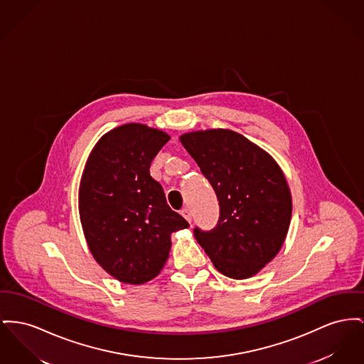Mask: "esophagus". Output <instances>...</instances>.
<instances>
[{
	"label": "esophagus",
	"mask_w": 364,
	"mask_h": 364,
	"mask_svg": "<svg viewBox=\"0 0 364 364\" xmlns=\"http://www.w3.org/2000/svg\"><path fill=\"white\" fill-rule=\"evenodd\" d=\"M180 213L181 215L188 221V223H191V220H193V215H191V210L188 209V208H183L181 210H180Z\"/></svg>",
	"instance_id": "34e87169"
}]
</instances>
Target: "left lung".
I'll return each instance as SVG.
<instances>
[{
	"mask_svg": "<svg viewBox=\"0 0 364 364\" xmlns=\"http://www.w3.org/2000/svg\"><path fill=\"white\" fill-rule=\"evenodd\" d=\"M220 205L210 231L193 235L223 275L246 279L274 259L291 218V195L275 159L240 133L210 129L180 137Z\"/></svg>",
	"mask_w": 364,
	"mask_h": 364,
	"instance_id": "left-lung-1",
	"label": "left lung"
}]
</instances>
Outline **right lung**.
<instances>
[{
  "label": "right lung",
  "instance_id": "obj_1",
  "mask_svg": "<svg viewBox=\"0 0 364 364\" xmlns=\"http://www.w3.org/2000/svg\"><path fill=\"white\" fill-rule=\"evenodd\" d=\"M169 134L141 124L106 133L86 161L80 215L90 253L111 277L129 284L155 278L171 250V235L190 224L173 212L150 176Z\"/></svg>",
  "mask_w": 364,
  "mask_h": 364
}]
</instances>
